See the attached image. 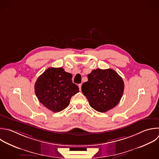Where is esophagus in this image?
<instances>
[{
    "label": "esophagus",
    "instance_id": "esophagus-1",
    "mask_svg": "<svg viewBox=\"0 0 159 159\" xmlns=\"http://www.w3.org/2000/svg\"><path fill=\"white\" fill-rule=\"evenodd\" d=\"M81 86H82V84H78V87H79L80 91H81Z\"/></svg>",
    "mask_w": 159,
    "mask_h": 159
}]
</instances>
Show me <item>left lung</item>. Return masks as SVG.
<instances>
[{
    "instance_id": "left-lung-1",
    "label": "left lung",
    "mask_w": 159,
    "mask_h": 159,
    "mask_svg": "<svg viewBox=\"0 0 159 159\" xmlns=\"http://www.w3.org/2000/svg\"><path fill=\"white\" fill-rule=\"evenodd\" d=\"M88 81L81 86L91 107L105 112L114 107L120 101L124 92L122 78L113 70H94L88 75Z\"/></svg>"
}]
</instances>
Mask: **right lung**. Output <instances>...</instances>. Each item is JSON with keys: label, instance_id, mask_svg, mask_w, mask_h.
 I'll list each match as a JSON object with an SVG mask.
<instances>
[{"label": "right lung", "instance_id": "right-lung-1", "mask_svg": "<svg viewBox=\"0 0 159 159\" xmlns=\"http://www.w3.org/2000/svg\"><path fill=\"white\" fill-rule=\"evenodd\" d=\"M71 74L62 68H49L37 79L35 93L39 101L49 110L57 112L70 104L72 96L79 92Z\"/></svg>", "mask_w": 159, "mask_h": 159}]
</instances>
